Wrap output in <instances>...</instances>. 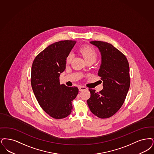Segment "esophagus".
Here are the masks:
<instances>
[{
    "instance_id": "1",
    "label": "esophagus",
    "mask_w": 154,
    "mask_h": 154,
    "mask_svg": "<svg viewBox=\"0 0 154 154\" xmlns=\"http://www.w3.org/2000/svg\"><path fill=\"white\" fill-rule=\"evenodd\" d=\"M79 89L80 91H82L84 90H86V89H87V88L85 86H79Z\"/></svg>"
}]
</instances>
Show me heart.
Returning a JSON list of instances; mask_svg holds the SVG:
<instances>
[{"instance_id":"heart-1","label":"heart","mask_w":154,"mask_h":154,"mask_svg":"<svg viewBox=\"0 0 154 154\" xmlns=\"http://www.w3.org/2000/svg\"><path fill=\"white\" fill-rule=\"evenodd\" d=\"M80 53L84 57L85 61H87L88 60H94L96 61L97 58V54L96 51L89 46H84L80 49ZM73 57V54L72 53H70L68 55V57L66 58L67 62H70L71 61Z\"/></svg>"}]
</instances>
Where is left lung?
Returning <instances> with one entry per match:
<instances>
[{"mask_svg":"<svg viewBox=\"0 0 154 154\" xmlns=\"http://www.w3.org/2000/svg\"><path fill=\"white\" fill-rule=\"evenodd\" d=\"M101 56L98 75L103 80V89L100 92L89 89L91 97L87 103L96 116L106 119L112 116L123 105L130 86L129 63L123 53L111 43L91 41Z\"/></svg>","mask_w":154,"mask_h":154,"instance_id":"left-lung-1","label":"left lung"}]
</instances>
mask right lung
Returning <instances> with one entry per match:
<instances>
[{
    "label": "right lung",
    "instance_id": "right-lung-1",
    "mask_svg": "<svg viewBox=\"0 0 154 154\" xmlns=\"http://www.w3.org/2000/svg\"><path fill=\"white\" fill-rule=\"evenodd\" d=\"M75 43V41L69 40L53 43L37 55L32 65L31 83L34 95L43 111L56 119L71 113L72 101L79 93L77 87H68L60 82L66 58Z\"/></svg>",
    "mask_w": 154,
    "mask_h": 154
}]
</instances>
